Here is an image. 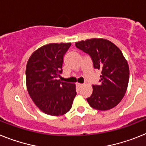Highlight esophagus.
<instances>
[{"instance_id": "esophagus-1", "label": "esophagus", "mask_w": 146, "mask_h": 146, "mask_svg": "<svg viewBox=\"0 0 146 146\" xmlns=\"http://www.w3.org/2000/svg\"><path fill=\"white\" fill-rule=\"evenodd\" d=\"M84 86V84H80V83H77V87H78V88H82V87H83Z\"/></svg>"}]
</instances>
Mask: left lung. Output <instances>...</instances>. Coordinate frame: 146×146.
<instances>
[{"label": "left lung", "instance_id": "obj_1", "mask_svg": "<svg viewBox=\"0 0 146 146\" xmlns=\"http://www.w3.org/2000/svg\"><path fill=\"white\" fill-rule=\"evenodd\" d=\"M75 44L90 55L95 69L102 70L101 83L92 85L93 94L87 98L90 107L107 111L117 106L124 97L129 80V67L122 51L105 38L87 39Z\"/></svg>", "mask_w": 146, "mask_h": 146}]
</instances>
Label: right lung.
<instances>
[{"instance_id": "obj_1", "label": "right lung", "mask_w": 146, "mask_h": 146, "mask_svg": "<svg viewBox=\"0 0 146 146\" xmlns=\"http://www.w3.org/2000/svg\"><path fill=\"white\" fill-rule=\"evenodd\" d=\"M71 43H52L34 51L26 67L29 96L46 114L62 116L70 110L76 95V84L56 78L62 72L64 55Z\"/></svg>"}]
</instances>
